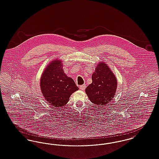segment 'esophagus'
Instances as JSON below:
<instances>
[{
    "instance_id": "obj_1",
    "label": "esophagus",
    "mask_w": 159,
    "mask_h": 159,
    "mask_svg": "<svg viewBox=\"0 0 159 159\" xmlns=\"http://www.w3.org/2000/svg\"><path fill=\"white\" fill-rule=\"evenodd\" d=\"M85 88H86V85H85V84L79 86V89H80L81 90H84L85 89Z\"/></svg>"
}]
</instances>
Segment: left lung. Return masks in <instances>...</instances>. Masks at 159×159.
<instances>
[{"instance_id": "left-lung-1", "label": "left lung", "mask_w": 159, "mask_h": 159, "mask_svg": "<svg viewBox=\"0 0 159 159\" xmlns=\"http://www.w3.org/2000/svg\"><path fill=\"white\" fill-rule=\"evenodd\" d=\"M92 83L85 91L93 103L103 106L113 100L117 89V79L107 64L100 62L92 74Z\"/></svg>"}]
</instances>
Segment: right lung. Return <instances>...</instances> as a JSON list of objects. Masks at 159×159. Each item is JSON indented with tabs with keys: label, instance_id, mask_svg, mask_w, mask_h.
<instances>
[{
	"label": "right lung",
	"instance_id": "add662e5",
	"mask_svg": "<svg viewBox=\"0 0 159 159\" xmlns=\"http://www.w3.org/2000/svg\"><path fill=\"white\" fill-rule=\"evenodd\" d=\"M39 84L46 101L56 107L65 106L72 94L79 90L72 79L64 73L62 61L59 59L49 63L42 73Z\"/></svg>",
	"mask_w": 159,
	"mask_h": 159
}]
</instances>
